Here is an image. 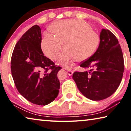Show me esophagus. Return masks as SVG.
<instances>
[{"label":"esophagus","instance_id":"1","mask_svg":"<svg viewBox=\"0 0 131 131\" xmlns=\"http://www.w3.org/2000/svg\"><path fill=\"white\" fill-rule=\"evenodd\" d=\"M67 73L68 74V75H71L72 74H73V70H72L71 68H67Z\"/></svg>","mask_w":131,"mask_h":131}]
</instances>
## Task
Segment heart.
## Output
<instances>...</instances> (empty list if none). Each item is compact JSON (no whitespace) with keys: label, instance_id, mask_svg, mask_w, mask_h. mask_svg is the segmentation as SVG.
Masks as SVG:
<instances>
[{"label":"heart","instance_id":"b5f03b06","mask_svg":"<svg viewBox=\"0 0 131 131\" xmlns=\"http://www.w3.org/2000/svg\"><path fill=\"white\" fill-rule=\"evenodd\" d=\"M53 34L45 33L41 42L42 51L50 59L55 60L63 49L58 63L68 66L72 61L87 60L95 53L100 37L91 26L80 20L70 19L56 21L50 26Z\"/></svg>","mask_w":131,"mask_h":131}]
</instances>
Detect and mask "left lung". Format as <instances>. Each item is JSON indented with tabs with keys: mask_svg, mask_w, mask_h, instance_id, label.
Instances as JSON below:
<instances>
[{
	"mask_svg": "<svg viewBox=\"0 0 131 131\" xmlns=\"http://www.w3.org/2000/svg\"><path fill=\"white\" fill-rule=\"evenodd\" d=\"M80 67L90 71H75L72 78L82 95L93 101L112 95L121 82L124 71L123 54L118 39L108 29H102L96 52L82 61Z\"/></svg>",
	"mask_w": 131,
	"mask_h": 131,
	"instance_id": "obj_1",
	"label": "left lung"
}]
</instances>
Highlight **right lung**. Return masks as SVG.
I'll return each instance as SVG.
<instances>
[{"label":"right lung","instance_id":"right-lung-1","mask_svg":"<svg viewBox=\"0 0 131 131\" xmlns=\"http://www.w3.org/2000/svg\"><path fill=\"white\" fill-rule=\"evenodd\" d=\"M41 42V29L32 26L15 46L11 72L16 87L24 98L36 105H46L59 94L57 72L61 67L44 56Z\"/></svg>","mask_w":131,"mask_h":131}]
</instances>
